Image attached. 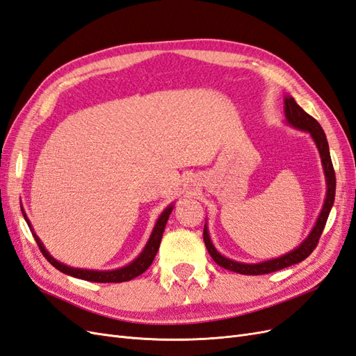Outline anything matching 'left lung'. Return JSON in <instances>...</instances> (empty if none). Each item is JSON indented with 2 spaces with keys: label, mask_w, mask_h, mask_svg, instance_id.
Returning <instances> with one entry per match:
<instances>
[{
  "label": "left lung",
  "mask_w": 356,
  "mask_h": 356,
  "mask_svg": "<svg viewBox=\"0 0 356 356\" xmlns=\"http://www.w3.org/2000/svg\"><path fill=\"white\" fill-rule=\"evenodd\" d=\"M284 104H285V106H284L285 122L291 127L310 134L312 139H314V143L318 148L319 156H321L322 169H324V174H325V182H327L325 200H324V204H322V209L319 212V217H318L315 225L312 227L310 233L307 234V238L303 242H301L297 248H294L293 251H289L281 257L272 258V260L261 261V263H241V261H234V260H232V258L221 255L217 251V248L213 246L209 232H208V225L204 224L203 241H204V245H207L208 252L211 254L212 260L215 263L224 268H227V270H230V272H236L241 275H266V273L281 270V268H285V267H289V266L306 260V258L312 252H314V250L316 248L321 234H322V232H324L330 211L332 208L334 196H336V174H334L327 136H325L324 131H322L321 124L315 120L314 117L309 115L303 108H301V106L294 101L293 96H285Z\"/></svg>",
  "instance_id": "left-lung-1"
}]
</instances>
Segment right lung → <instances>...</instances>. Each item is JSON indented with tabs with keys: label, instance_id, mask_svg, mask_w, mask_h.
<instances>
[{
	"label": "right lung",
	"instance_id": "1",
	"mask_svg": "<svg viewBox=\"0 0 356 356\" xmlns=\"http://www.w3.org/2000/svg\"><path fill=\"white\" fill-rule=\"evenodd\" d=\"M24 213V218L26 221V224L29 225V229L32 232V236H34V239L37 241V245L40 246V251L42 252L49 263L51 266H55L59 272L74 276V277H79L83 279V281H89V282H99V284H115V282H126V281H131V279L143 275L147 268L152 266L154 257L159 251V246H160V241H161V236H163L165 227H166V222L169 220V215L174 209V203H170L169 207L159 215V218L154 224V229L149 234V239L147 242V245L144 246V250L141 251L134 261H131L129 264L120 267V268H114V270H88V268H77V267H70L67 264H63L60 261H58L56 258H53L49 251L46 250V246L42 245L41 239L32 230V225L26 217V213L24 211V208L20 207Z\"/></svg>",
	"mask_w": 356,
	"mask_h": 356
}]
</instances>
